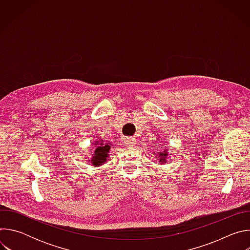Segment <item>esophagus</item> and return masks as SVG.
Wrapping results in <instances>:
<instances>
[{
	"label": "esophagus",
	"mask_w": 250,
	"mask_h": 250,
	"mask_svg": "<svg viewBox=\"0 0 250 250\" xmlns=\"http://www.w3.org/2000/svg\"><path fill=\"white\" fill-rule=\"evenodd\" d=\"M124 141H125V146H133V145L135 144V140H134V138L133 137H131V136H126L125 139H124Z\"/></svg>",
	"instance_id": "obj_1"
}]
</instances>
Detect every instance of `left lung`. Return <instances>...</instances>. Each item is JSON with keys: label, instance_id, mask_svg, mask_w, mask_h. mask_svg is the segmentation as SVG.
Instances as JSON below:
<instances>
[{"label": "left lung", "instance_id": "1", "mask_svg": "<svg viewBox=\"0 0 250 250\" xmlns=\"http://www.w3.org/2000/svg\"><path fill=\"white\" fill-rule=\"evenodd\" d=\"M157 153L159 154V157H160V159H159V162H160L161 164L165 163V162H166V157H167V155H168V152H167V150H164L163 152H157Z\"/></svg>", "mask_w": 250, "mask_h": 250}]
</instances>
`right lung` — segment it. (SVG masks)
Listing matches in <instances>:
<instances>
[{"label": "right lung", "mask_w": 250, "mask_h": 250, "mask_svg": "<svg viewBox=\"0 0 250 250\" xmlns=\"http://www.w3.org/2000/svg\"><path fill=\"white\" fill-rule=\"evenodd\" d=\"M95 146H97L93 157L91 158V163L93 164V166H101L103 165L105 161L106 158L109 157V152L111 149L112 145H110L109 142H104L103 139H101L100 141H96Z\"/></svg>", "instance_id": "obj_1"}]
</instances>
